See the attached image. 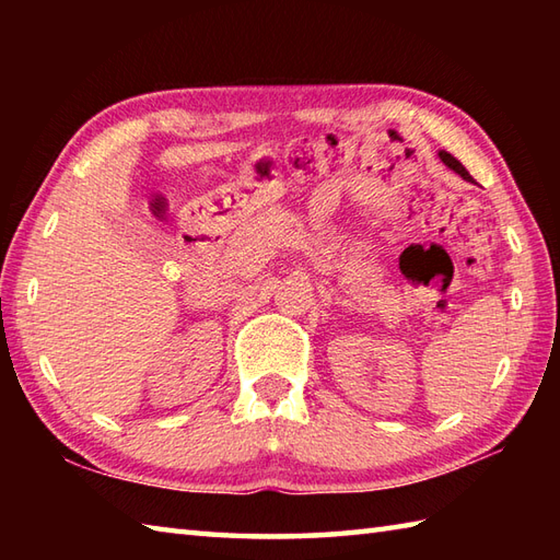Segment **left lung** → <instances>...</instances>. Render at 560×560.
Here are the masks:
<instances>
[{
	"mask_svg": "<svg viewBox=\"0 0 560 560\" xmlns=\"http://www.w3.org/2000/svg\"><path fill=\"white\" fill-rule=\"evenodd\" d=\"M438 156H440V161H443L445 165H447V168H452V171H455L457 175H462V180H467V183H474V177L469 175V171L467 168H464V165L455 159V156H452V153H447V151H440L438 153Z\"/></svg>",
	"mask_w": 560,
	"mask_h": 560,
	"instance_id": "1",
	"label": "left lung"
}]
</instances>
